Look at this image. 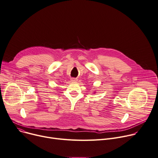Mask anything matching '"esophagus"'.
Returning a JSON list of instances; mask_svg holds the SVG:
<instances>
[{"label":"esophagus","instance_id":"esophagus-1","mask_svg":"<svg viewBox=\"0 0 158 158\" xmlns=\"http://www.w3.org/2000/svg\"><path fill=\"white\" fill-rule=\"evenodd\" d=\"M71 81H77V80L76 78H71Z\"/></svg>","mask_w":158,"mask_h":158}]
</instances>
